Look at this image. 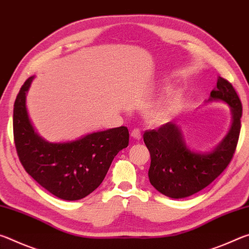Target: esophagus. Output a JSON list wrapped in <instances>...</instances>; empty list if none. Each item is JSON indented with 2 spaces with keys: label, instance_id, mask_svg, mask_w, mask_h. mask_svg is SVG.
<instances>
[{
  "label": "esophagus",
  "instance_id": "34e87169",
  "mask_svg": "<svg viewBox=\"0 0 249 249\" xmlns=\"http://www.w3.org/2000/svg\"><path fill=\"white\" fill-rule=\"evenodd\" d=\"M130 136H132L134 140H136V141H141L142 140V133H141V130L138 129V128H134L133 130H132V133H130Z\"/></svg>",
  "mask_w": 249,
  "mask_h": 249
}]
</instances>
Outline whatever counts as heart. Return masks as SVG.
<instances>
[{
  "label": "heart",
  "instance_id": "heart-1",
  "mask_svg": "<svg viewBox=\"0 0 249 249\" xmlns=\"http://www.w3.org/2000/svg\"><path fill=\"white\" fill-rule=\"evenodd\" d=\"M181 102V95L178 91H168L167 93L146 109V117L150 123H160L169 117Z\"/></svg>",
  "mask_w": 249,
  "mask_h": 249
}]
</instances>
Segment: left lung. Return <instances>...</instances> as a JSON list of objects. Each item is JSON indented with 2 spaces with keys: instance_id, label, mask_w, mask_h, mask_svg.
<instances>
[{
  "instance_id": "1",
  "label": "left lung",
  "mask_w": 249,
  "mask_h": 249,
  "mask_svg": "<svg viewBox=\"0 0 249 249\" xmlns=\"http://www.w3.org/2000/svg\"><path fill=\"white\" fill-rule=\"evenodd\" d=\"M213 100L230 105L233 123L226 137L211 153L189 150L180 129L172 122L144 133V142L151 160L149 181L162 195L172 199L195 195L212 183L233 159L241 133L242 102L231 83L221 77L217 80L216 89L211 92L209 101Z\"/></svg>"
}]
</instances>
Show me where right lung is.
Masks as SVG:
<instances>
[{
  "instance_id": "right-lung-1",
  "label": "right lung",
  "mask_w": 249,
  "mask_h": 249,
  "mask_svg": "<svg viewBox=\"0 0 249 249\" xmlns=\"http://www.w3.org/2000/svg\"><path fill=\"white\" fill-rule=\"evenodd\" d=\"M33 77L16 96L13 111L14 142L24 169L59 199H83L102 183L109 166L129 142L127 127L92 133L69 142H48L34 130L25 98Z\"/></svg>"
}]
</instances>
